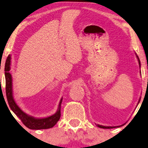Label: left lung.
Listing matches in <instances>:
<instances>
[{
	"mask_svg": "<svg viewBox=\"0 0 148 148\" xmlns=\"http://www.w3.org/2000/svg\"><path fill=\"white\" fill-rule=\"evenodd\" d=\"M137 59H138L139 66H141L140 60H139V58L138 56H137ZM139 101H140V99H139ZM139 102H138V103H139ZM98 127H100V128H102V129H112V128H114V127H105V126H102V125H98Z\"/></svg>",
	"mask_w": 148,
	"mask_h": 148,
	"instance_id": "1",
	"label": "left lung"
}]
</instances>
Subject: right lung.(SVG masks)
I'll return each instance as SVG.
<instances>
[{
  "label": "right lung",
  "mask_w": 148,
  "mask_h": 148,
  "mask_svg": "<svg viewBox=\"0 0 148 148\" xmlns=\"http://www.w3.org/2000/svg\"><path fill=\"white\" fill-rule=\"evenodd\" d=\"M10 65H11V55H9L5 62V75L6 80V96L12 111L21 119L22 123L30 129H45L53 127L60 119V106H61L62 98L60 101L57 112L47 118L36 119L25 114L17 106L13 99V90H12V77L9 73V71L11 69Z\"/></svg>",
  "instance_id": "1"
}]
</instances>
